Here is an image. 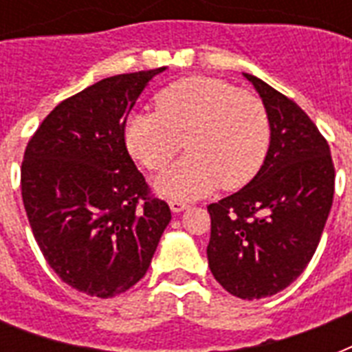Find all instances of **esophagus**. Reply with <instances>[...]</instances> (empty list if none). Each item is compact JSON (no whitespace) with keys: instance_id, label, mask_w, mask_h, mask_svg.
<instances>
[{"instance_id":"obj_1","label":"esophagus","mask_w":352,"mask_h":352,"mask_svg":"<svg viewBox=\"0 0 352 352\" xmlns=\"http://www.w3.org/2000/svg\"><path fill=\"white\" fill-rule=\"evenodd\" d=\"M170 208L173 214H179V212H182V210L188 208V204L182 203V201H170Z\"/></svg>"}]
</instances>
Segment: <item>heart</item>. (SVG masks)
<instances>
[{"mask_svg": "<svg viewBox=\"0 0 352 352\" xmlns=\"http://www.w3.org/2000/svg\"><path fill=\"white\" fill-rule=\"evenodd\" d=\"M129 153L148 170H162L182 140L190 153L155 177V192L175 201L203 197L223 184L252 181L267 157L270 122L257 96L217 78L192 76L157 96V111L126 118Z\"/></svg>", "mask_w": 352, "mask_h": 352, "instance_id": "heart-1", "label": "heart"}]
</instances>
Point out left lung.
I'll list each match as a JSON object with an SVG mask.
<instances>
[{"mask_svg":"<svg viewBox=\"0 0 352 352\" xmlns=\"http://www.w3.org/2000/svg\"><path fill=\"white\" fill-rule=\"evenodd\" d=\"M267 109L270 144L245 188L208 206L210 270L241 300L278 294L314 256L334 195L327 140L298 104L248 73Z\"/></svg>","mask_w":352,"mask_h":352,"instance_id":"8db88e82","label":"left lung"}]
</instances>
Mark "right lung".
<instances>
[{"mask_svg":"<svg viewBox=\"0 0 352 352\" xmlns=\"http://www.w3.org/2000/svg\"><path fill=\"white\" fill-rule=\"evenodd\" d=\"M166 67L109 76L52 109L27 144L21 197L34 239L63 283L113 298L144 278L170 206L149 195L124 126Z\"/></svg>","mask_w":352,"mask_h":352,"instance_id":"1","label":"right lung"}]
</instances>
